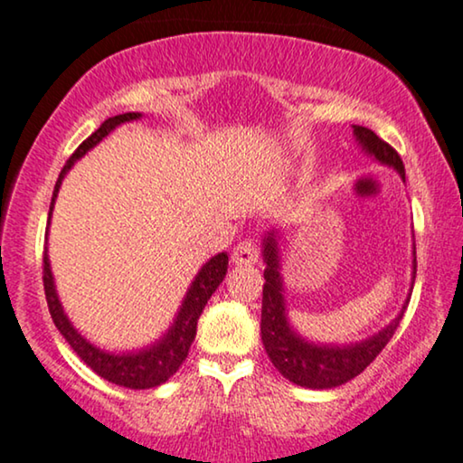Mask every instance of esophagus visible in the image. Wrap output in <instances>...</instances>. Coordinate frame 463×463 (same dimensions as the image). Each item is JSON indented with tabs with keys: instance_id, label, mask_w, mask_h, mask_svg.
<instances>
[{
	"instance_id": "1",
	"label": "esophagus",
	"mask_w": 463,
	"mask_h": 463,
	"mask_svg": "<svg viewBox=\"0 0 463 463\" xmlns=\"http://www.w3.org/2000/svg\"><path fill=\"white\" fill-rule=\"evenodd\" d=\"M232 260L240 263V266H250V263H257L260 260V246H257L255 240L246 238L242 242H238L232 250Z\"/></svg>"
}]
</instances>
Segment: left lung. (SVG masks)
Here are the masks:
<instances>
[{
  "label": "left lung",
  "mask_w": 463,
  "mask_h": 463,
  "mask_svg": "<svg viewBox=\"0 0 463 463\" xmlns=\"http://www.w3.org/2000/svg\"><path fill=\"white\" fill-rule=\"evenodd\" d=\"M353 131H355L357 140L365 151L374 155L383 164L393 165L400 172V176L404 178V164H402L400 155L392 144L381 140L374 131L362 128V125H353ZM263 257H266V269H263L266 285H263L261 302V340L276 370L285 378H289L291 383L308 389H332L345 385L346 381L362 374L378 357V353L385 349L387 342L393 338L402 315L381 334L372 335L370 340L359 342V345L317 346L304 342L296 332H291L285 317L283 283H280L279 274V250H276L274 233H269L266 238Z\"/></svg>",
  "instance_id": "1"
}]
</instances>
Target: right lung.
I'll list each match as a JSON object with an SVG mask.
<instances>
[{
    "instance_id": "add662e5",
    "label": "right lung",
    "mask_w": 463,
    "mask_h": 463,
    "mask_svg": "<svg viewBox=\"0 0 463 463\" xmlns=\"http://www.w3.org/2000/svg\"><path fill=\"white\" fill-rule=\"evenodd\" d=\"M134 118H140V114L125 112V114H117V117L106 118V121L99 125V129L93 131V134L89 136L74 153H71V157L65 161L63 170L59 174L55 191H52L51 213H52V203H55L57 191L61 187V180L65 176V172L71 167V164H74L78 157H82L89 148H93L101 137L110 134L117 125H121L125 121H134ZM48 219H51V214H48ZM227 261L230 260H227L225 253L214 255L213 260L200 269V274L195 276L194 285H191L187 298H184L183 308H180L176 321H174L170 332L164 335V340H159L157 345L151 346V349L140 351V353H129V355H110V353L99 351L98 346L89 345V342L70 326L68 317L63 315L61 304H59L57 299L55 285H52V274H51V266H48L46 249H44V269H42V280H44L48 310H51V317L52 321H55L57 329L63 334V338L68 340L71 349L76 351V355L80 357L82 362L95 372V374H99L101 378H106V381L114 383V385H121L128 389H151V387L161 385V383H165L167 378L180 368V364L184 362V357L189 355L191 342L195 338L197 319H200L203 306L208 304L210 296L217 291L221 280L225 279Z\"/></svg>"
}]
</instances>
